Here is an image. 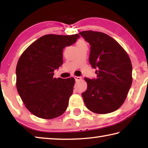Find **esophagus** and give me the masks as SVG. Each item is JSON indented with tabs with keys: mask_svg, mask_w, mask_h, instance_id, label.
Wrapping results in <instances>:
<instances>
[{
	"mask_svg": "<svg viewBox=\"0 0 148 148\" xmlns=\"http://www.w3.org/2000/svg\"><path fill=\"white\" fill-rule=\"evenodd\" d=\"M74 79H75V80H76V81H79V80L82 79V77H79V76H74Z\"/></svg>",
	"mask_w": 148,
	"mask_h": 148,
	"instance_id": "obj_1",
	"label": "esophagus"
}]
</instances>
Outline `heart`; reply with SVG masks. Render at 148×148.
<instances>
[{"label":"heart","mask_w":148,"mask_h":148,"mask_svg":"<svg viewBox=\"0 0 148 148\" xmlns=\"http://www.w3.org/2000/svg\"><path fill=\"white\" fill-rule=\"evenodd\" d=\"M84 44H86V43H85V42L84 40H78L77 42V45Z\"/></svg>","instance_id":"1"}]
</instances>
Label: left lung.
<instances>
[{
    "label": "left lung",
    "mask_w": 148,
    "mask_h": 148,
    "mask_svg": "<svg viewBox=\"0 0 148 148\" xmlns=\"http://www.w3.org/2000/svg\"><path fill=\"white\" fill-rule=\"evenodd\" d=\"M90 44L89 63L97 78L86 77L87 88L82 92L86 107L97 114L116 111L123 103L132 85V64L128 55L114 38L92 31L79 33Z\"/></svg>",
    "instance_id": "1"
}]
</instances>
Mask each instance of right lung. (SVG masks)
<instances>
[{"label":"right lung","instance_id":"obj_1","mask_svg":"<svg viewBox=\"0 0 148 148\" xmlns=\"http://www.w3.org/2000/svg\"><path fill=\"white\" fill-rule=\"evenodd\" d=\"M79 36L46 34L25 50L16 66V87L20 97L32 114L53 119L66 111L73 92V77H53L63 63L62 51Z\"/></svg>","mask_w":148,"mask_h":148}]
</instances>
